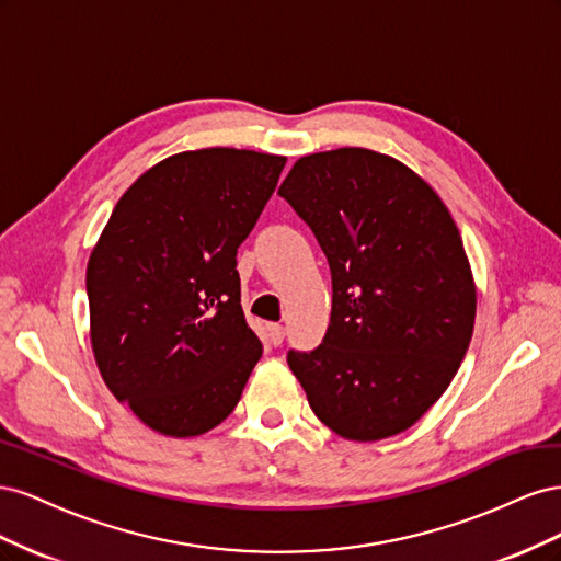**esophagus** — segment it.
Here are the masks:
<instances>
[{
	"mask_svg": "<svg viewBox=\"0 0 561 561\" xmlns=\"http://www.w3.org/2000/svg\"><path fill=\"white\" fill-rule=\"evenodd\" d=\"M266 332H268V342L274 346H280L283 339H285V328L278 325V322H271V325H266Z\"/></svg>",
	"mask_w": 561,
	"mask_h": 561,
	"instance_id": "esophagus-1",
	"label": "esophagus"
}]
</instances>
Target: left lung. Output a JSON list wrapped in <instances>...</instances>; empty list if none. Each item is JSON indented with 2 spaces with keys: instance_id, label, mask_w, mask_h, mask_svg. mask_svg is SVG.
Here are the masks:
<instances>
[{
  "instance_id": "1",
  "label": "left lung",
  "mask_w": 561,
  "mask_h": 561,
  "mask_svg": "<svg viewBox=\"0 0 561 561\" xmlns=\"http://www.w3.org/2000/svg\"><path fill=\"white\" fill-rule=\"evenodd\" d=\"M278 194L332 271L322 344L287 353L313 414L355 443L407 431L451 383L474 325L472 271L447 206L412 168L363 147L301 157Z\"/></svg>"
}]
</instances>
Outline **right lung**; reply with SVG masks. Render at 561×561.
Instances as JSON below:
<instances>
[{
    "instance_id": "add662e5",
    "label": "right lung",
    "mask_w": 561,
    "mask_h": 561,
    "mask_svg": "<svg viewBox=\"0 0 561 561\" xmlns=\"http://www.w3.org/2000/svg\"><path fill=\"white\" fill-rule=\"evenodd\" d=\"M285 161L231 147L168 157L128 186L100 233L87 266L93 355L114 398L151 431L208 433L262 358L236 252Z\"/></svg>"
}]
</instances>
